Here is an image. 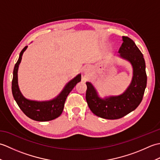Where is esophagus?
Instances as JSON below:
<instances>
[{
  "label": "esophagus",
  "instance_id": "esophagus-1",
  "mask_svg": "<svg viewBox=\"0 0 160 160\" xmlns=\"http://www.w3.org/2000/svg\"><path fill=\"white\" fill-rule=\"evenodd\" d=\"M83 71H84V73L87 74V75H89L91 73V67L89 66H87V67H84L83 68Z\"/></svg>",
  "mask_w": 160,
  "mask_h": 160
}]
</instances>
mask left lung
I'll return each instance as SVG.
<instances>
[{"label":"left lung","instance_id":"left-lung-1","mask_svg":"<svg viewBox=\"0 0 160 160\" xmlns=\"http://www.w3.org/2000/svg\"><path fill=\"white\" fill-rule=\"evenodd\" d=\"M122 40L119 56L128 60L132 67V80L127 90L120 96L102 99L92 84L86 83L88 106L97 116L108 120L121 118L134 111L141 103L147 87V76L143 55L133 40L127 36H122Z\"/></svg>","mask_w":160,"mask_h":160}]
</instances>
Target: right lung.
<instances>
[{
  "label": "right lung",
  "instance_id": "right-lung-1",
  "mask_svg": "<svg viewBox=\"0 0 160 160\" xmlns=\"http://www.w3.org/2000/svg\"><path fill=\"white\" fill-rule=\"evenodd\" d=\"M27 48L28 46L24 47L21 52L20 53L19 58L13 69L12 83V91L13 98L23 113L32 120L39 122L54 120L62 114L67 97L76 85V84L80 82L81 74H78L76 78L68 82L58 96L52 100L38 102L27 99L20 92L18 84V67L21 62L22 54Z\"/></svg>",
  "mask_w": 160,
  "mask_h": 160
}]
</instances>
